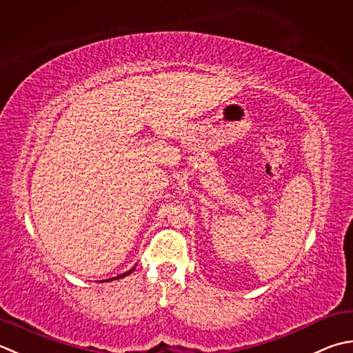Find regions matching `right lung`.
Here are the masks:
<instances>
[{
    "label": "right lung",
    "mask_w": 353,
    "mask_h": 353,
    "mask_svg": "<svg viewBox=\"0 0 353 353\" xmlns=\"http://www.w3.org/2000/svg\"><path fill=\"white\" fill-rule=\"evenodd\" d=\"M134 269H131V271H128V272H123V274H121V275H117V277H114V279H110V280H117V279H122V277H125V275H128V274H131L133 272Z\"/></svg>",
    "instance_id": "add662e5"
}]
</instances>
